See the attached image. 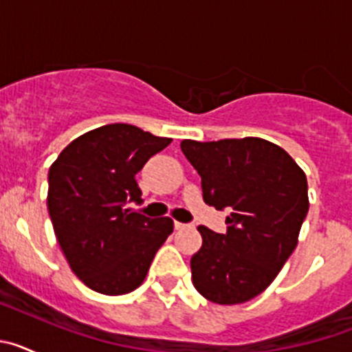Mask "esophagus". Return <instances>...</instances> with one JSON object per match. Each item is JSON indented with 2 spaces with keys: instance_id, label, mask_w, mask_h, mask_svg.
<instances>
[{
  "instance_id": "1",
  "label": "esophagus",
  "mask_w": 352,
  "mask_h": 352,
  "mask_svg": "<svg viewBox=\"0 0 352 352\" xmlns=\"http://www.w3.org/2000/svg\"><path fill=\"white\" fill-rule=\"evenodd\" d=\"M188 227V223H183V222H174V229L176 231H182V229H186Z\"/></svg>"
}]
</instances>
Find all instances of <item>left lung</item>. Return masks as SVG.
Listing matches in <instances>:
<instances>
[{
	"instance_id": "8db88e82",
	"label": "left lung",
	"mask_w": 352,
	"mask_h": 352,
	"mask_svg": "<svg viewBox=\"0 0 352 352\" xmlns=\"http://www.w3.org/2000/svg\"><path fill=\"white\" fill-rule=\"evenodd\" d=\"M182 151L201 176L204 203L231 211L226 234L197 227L203 247L190 259L194 287L213 303H245L296 248L309 211L307 176L285 149L261 138L185 139Z\"/></svg>"
}]
</instances>
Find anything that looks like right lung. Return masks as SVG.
<instances>
[{
	"label": "right lung",
	"mask_w": 352,
	"mask_h": 352,
	"mask_svg": "<svg viewBox=\"0 0 352 352\" xmlns=\"http://www.w3.org/2000/svg\"><path fill=\"white\" fill-rule=\"evenodd\" d=\"M173 139L126 123L74 139L49 169L47 210L72 272L89 289L120 296L138 289L174 223L125 208L141 204L135 174Z\"/></svg>",
	"instance_id": "right-lung-1"
}]
</instances>
